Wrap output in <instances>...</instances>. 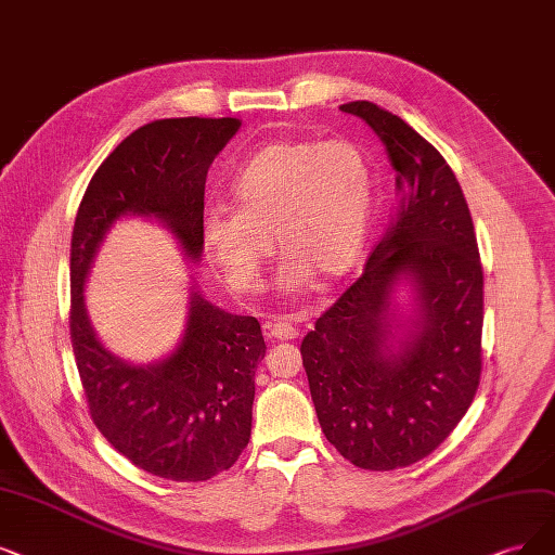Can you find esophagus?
I'll return each mask as SVG.
<instances>
[{
	"label": "esophagus",
	"mask_w": 555,
	"mask_h": 555,
	"mask_svg": "<svg viewBox=\"0 0 555 555\" xmlns=\"http://www.w3.org/2000/svg\"><path fill=\"white\" fill-rule=\"evenodd\" d=\"M266 332H269L271 339H280V341H289L298 337V330L286 321V319H275L269 325H266Z\"/></svg>",
	"instance_id": "34e87169"
}]
</instances>
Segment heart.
<instances>
[{
	"label": "heart",
	"instance_id": "heart-1",
	"mask_svg": "<svg viewBox=\"0 0 555 555\" xmlns=\"http://www.w3.org/2000/svg\"><path fill=\"white\" fill-rule=\"evenodd\" d=\"M373 186L369 157L350 141L269 143L236 170L234 205L207 207L205 253L232 292L255 294L275 241L278 289L302 296L319 278L348 273L360 257Z\"/></svg>",
	"mask_w": 555,
	"mask_h": 555
}]
</instances>
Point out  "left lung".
<instances>
[{
	"mask_svg": "<svg viewBox=\"0 0 555 555\" xmlns=\"http://www.w3.org/2000/svg\"><path fill=\"white\" fill-rule=\"evenodd\" d=\"M339 108L385 143L398 207L362 278L307 332L300 352L330 444L354 467L391 472L430 455L474 401L482 266L444 157L378 104Z\"/></svg>",
	"mask_w": 555,
	"mask_h": 555,
	"instance_id": "8db88e82",
	"label": "left lung"
}]
</instances>
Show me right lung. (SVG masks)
I'll list each match as a JSON object with an SVG mask.
<instances>
[{
	"instance_id": "obj_1",
	"label": "right lung",
	"mask_w": 555,
	"mask_h": 555,
	"mask_svg": "<svg viewBox=\"0 0 555 555\" xmlns=\"http://www.w3.org/2000/svg\"><path fill=\"white\" fill-rule=\"evenodd\" d=\"M238 129V118H166L137 129L95 170L73 230L70 337L91 416L129 462L177 482L209 480L248 447L255 371L266 354L259 321L216 307L191 282L180 341L162 360L134 364L100 341L86 280L122 218L154 220L186 261H201L207 170Z\"/></svg>"
}]
</instances>
